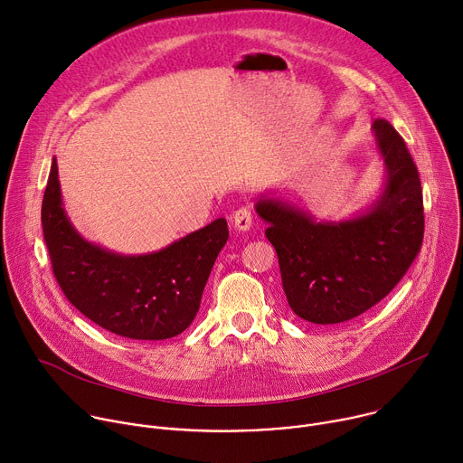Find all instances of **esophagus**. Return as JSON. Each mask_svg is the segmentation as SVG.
<instances>
[{"label": "esophagus", "mask_w": 463, "mask_h": 463, "mask_svg": "<svg viewBox=\"0 0 463 463\" xmlns=\"http://www.w3.org/2000/svg\"><path fill=\"white\" fill-rule=\"evenodd\" d=\"M232 225L234 229L245 232L252 227V213L249 207H240L234 214H232Z\"/></svg>", "instance_id": "34e87169"}]
</instances>
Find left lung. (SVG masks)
<instances>
[{
  "instance_id": "left-lung-1",
  "label": "left lung",
  "mask_w": 463,
  "mask_h": 463,
  "mask_svg": "<svg viewBox=\"0 0 463 463\" xmlns=\"http://www.w3.org/2000/svg\"><path fill=\"white\" fill-rule=\"evenodd\" d=\"M384 166L377 200L355 218L317 222L307 211L261 195L256 214L279 254L289 307L313 324H339L383 300L412 266L423 241V195L403 137L372 124Z\"/></svg>"
}]
</instances>
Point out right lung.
Instances as JSON below:
<instances>
[{"label":"right lung","mask_w":463,"mask_h":463,"mask_svg":"<svg viewBox=\"0 0 463 463\" xmlns=\"http://www.w3.org/2000/svg\"><path fill=\"white\" fill-rule=\"evenodd\" d=\"M42 227L54 279L68 300L108 332L137 341L184 332L229 240L227 222L218 218L157 252L126 256L91 243L65 214L56 159L42 202Z\"/></svg>","instance_id":"1"}]
</instances>
